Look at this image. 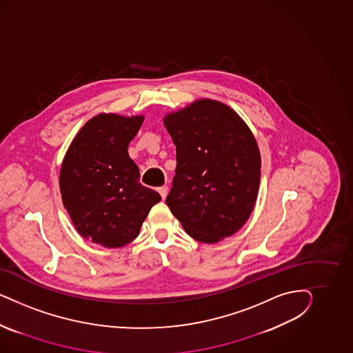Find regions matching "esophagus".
<instances>
[{"instance_id": "esophagus-1", "label": "esophagus", "mask_w": 353, "mask_h": 353, "mask_svg": "<svg viewBox=\"0 0 353 353\" xmlns=\"http://www.w3.org/2000/svg\"><path fill=\"white\" fill-rule=\"evenodd\" d=\"M158 192L161 195V198L163 199H165L167 198V195H168V186H161L159 189H158Z\"/></svg>"}]
</instances>
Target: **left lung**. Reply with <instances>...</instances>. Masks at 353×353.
<instances>
[{
  "instance_id": "left-lung-1",
  "label": "left lung",
  "mask_w": 353,
  "mask_h": 353,
  "mask_svg": "<svg viewBox=\"0 0 353 353\" xmlns=\"http://www.w3.org/2000/svg\"><path fill=\"white\" fill-rule=\"evenodd\" d=\"M176 146L165 203L185 232L216 243L246 224L256 203L261 158L256 139L232 107L196 99L163 119Z\"/></svg>"
}]
</instances>
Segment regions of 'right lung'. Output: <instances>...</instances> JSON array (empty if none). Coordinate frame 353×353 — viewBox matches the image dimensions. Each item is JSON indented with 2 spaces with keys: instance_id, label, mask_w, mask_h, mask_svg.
<instances>
[{
  "instance_id": "obj_1",
  "label": "right lung",
  "mask_w": 353,
  "mask_h": 353,
  "mask_svg": "<svg viewBox=\"0 0 353 353\" xmlns=\"http://www.w3.org/2000/svg\"><path fill=\"white\" fill-rule=\"evenodd\" d=\"M143 115L98 114L77 132L64 155L59 189L77 233L90 242L119 248L137 238L159 192L139 182L128 145Z\"/></svg>"
}]
</instances>
